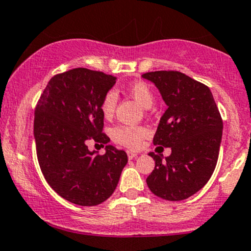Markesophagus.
I'll use <instances>...</instances> for the list:
<instances>
[{
  "label": "esophagus",
  "instance_id": "34e87169",
  "mask_svg": "<svg viewBox=\"0 0 251 251\" xmlns=\"http://www.w3.org/2000/svg\"><path fill=\"white\" fill-rule=\"evenodd\" d=\"M127 157H128V159H133V158L138 157V153L133 151H127Z\"/></svg>",
  "mask_w": 251,
  "mask_h": 251
}]
</instances>
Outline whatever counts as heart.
Listing matches in <instances>:
<instances>
[{"mask_svg":"<svg viewBox=\"0 0 251 251\" xmlns=\"http://www.w3.org/2000/svg\"><path fill=\"white\" fill-rule=\"evenodd\" d=\"M127 93L137 100L144 108H149L153 102V92L146 82L137 81L131 83L126 88ZM118 102V96L114 91H108L103 94L100 108L106 118L113 116ZM149 134L148 128L144 126L118 125L112 129V137L117 143L129 149H137L142 144V140Z\"/></svg>","mask_w":251,"mask_h":251,"instance_id":"heart-1","label":"heart"}]
</instances>
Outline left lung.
<instances>
[{"label": "left lung", "instance_id": "8db88e82", "mask_svg": "<svg viewBox=\"0 0 251 251\" xmlns=\"http://www.w3.org/2000/svg\"><path fill=\"white\" fill-rule=\"evenodd\" d=\"M143 77L157 86L168 105L153 144L171 148L165 162L162 155L150 152L155 166L146 183L163 200H186L214 174L223 129L221 113L208 86L184 73L157 71Z\"/></svg>", "mask_w": 251, "mask_h": 251}]
</instances>
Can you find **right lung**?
Wrapping results in <instances>:
<instances>
[{"label":"right lung","mask_w":251,"mask_h":251,"mask_svg":"<svg viewBox=\"0 0 251 251\" xmlns=\"http://www.w3.org/2000/svg\"><path fill=\"white\" fill-rule=\"evenodd\" d=\"M117 77L88 68L54 75L35 107L34 138L43 177L57 195L76 205L94 206L116 190L127 154L107 145L100 103ZM93 140L105 155L91 152Z\"/></svg>","instance_id":"right-lung-1"}]
</instances>
